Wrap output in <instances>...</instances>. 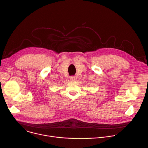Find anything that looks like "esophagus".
I'll return each instance as SVG.
<instances>
[{
  "mask_svg": "<svg viewBox=\"0 0 148 148\" xmlns=\"http://www.w3.org/2000/svg\"><path fill=\"white\" fill-rule=\"evenodd\" d=\"M70 79L72 80V81H74V80H76V79H77L76 76H71V77H70Z\"/></svg>",
  "mask_w": 148,
  "mask_h": 148,
  "instance_id": "34e87169",
  "label": "esophagus"
}]
</instances>
